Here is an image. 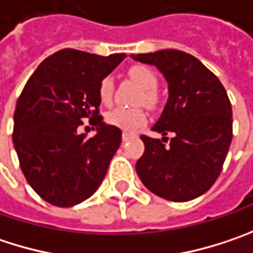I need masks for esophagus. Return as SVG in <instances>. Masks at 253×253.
Returning a JSON list of instances; mask_svg holds the SVG:
<instances>
[{
	"label": "esophagus",
	"mask_w": 253,
	"mask_h": 253,
	"mask_svg": "<svg viewBox=\"0 0 253 253\" xmlns=\"http://www.w3.org/2000/svg\"><path fill=\"white\" fill-rule=\"evenodd\" d=\"M132 136L134 135H132V134H129V132H124V134H122V141H124V142H126V141H129Z\"/></svg>",
	"instance_id": "obj_1"
}]
</instances>
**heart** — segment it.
<instances>
[{"instance_id":"b5f03b06","label":"heart","mask_w":253,"mask_h":253,"mask_svg":"<svg viewBox=\"0 0 253 253\" xmlns=\"http://www.w3.org/2000/svg\"><path fill=\"white\" fill-rule=\"evenodd\" d=\"M129 75L134 81L144 89L139 100L148 106H154L157 102V95L154 89L157 87V76L153 70L147 66H134L129 70ZM114 95V79L111 76L103 78L99 84V96L103 103H109ZM147 119L144 109L141 108H124L118 106L109 111L106 121L109 125H114L122 131H132L141 126Z\"/></svg>"}]
</instances>
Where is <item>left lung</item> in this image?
Masks as SVG:
<instances>
[{
    "label": "left lung",
    "instance_id": "obj_1",
    "mask_svg": "<svg viewBox=\"0 0 253 253\" xmlns=\"http://www.w3.org/2000/svg\"><path fill=\"white\" fill-rule=\"evenodd\" d=\"M131 59L155 66L169 84L167 103L153 126L163 138L141 136L145 151L136 174L158 197L193 200L213 186L232 142V105L225 87L199 59L180 50ZM167 133L173 134L169 144Z\"/></svg>",
    "mask_w": 253,
    "mask_h": 253
}]
</instances>
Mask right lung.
Here are the masks:
<instances>
[{"instance_id": "add662e5", "label": "right lung", "mask_w": 253, "mask_h": 253, "mask_svg": "<svg viewBox=\"0 0 253 253\" xmlns=\"http://www.w3.org/2000/svg\"><path fill=\"white\" fill-rule=\"evenodd\" d=\"M125 57L63 48L26 83L14 112L12 142L28 184L50 205H79L103 181L122 132L99 115V84ZM84 119L97 126L92 138L77 129Z\"/></svg>"}]
</instances>
